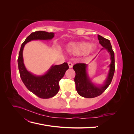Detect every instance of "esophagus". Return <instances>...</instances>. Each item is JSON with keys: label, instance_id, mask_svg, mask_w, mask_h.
Instances as JSON below:
<instances>
[{"label": "esophagus", "instance_id": "34e87169", "mask_svg": "<svg viewBox=\"0 0 134 134\" xmlns=\"http://www.w3.org/2000/svg\"><path fill=\"white\" fill-rule=\"evenodd\" d=\"M68 65H69V68H72V65H72V63H71L70 62H69L68 63Z\"/></svg>", "mask_w": 134, "mask_h": 134}]
</instances>
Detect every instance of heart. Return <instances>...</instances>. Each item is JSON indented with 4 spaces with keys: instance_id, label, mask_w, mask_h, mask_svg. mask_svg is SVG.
I'll return each instance as SVG.
<instances>
[{
    "instance_id": "b5f03b06",
    "label": "heart",
    "mask_w": 134,
    "mask_h": 134,
    "mask_svg": "<svg viewBox=\"0 0 134 134\" xmlns=\"http://www.w3.org/2000/svg\"><path fill=\"white\" fill-rule=\"evenodd\" d=\"M96 48V46L95 44H90L86 42L70 43L68 44L66 47L67 51L74 55L80 54L88 55L94 51Z\"/></svg>"
}]
</instances>
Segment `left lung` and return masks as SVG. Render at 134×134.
I'll list each match as a JSON object with an SVG mask.
<instances>
[{"label": "left lung", "mask_w": 134, "mask_h": 134, "mask_svg": "<svg viewBox=\"0 0 134 134\" xmlns=\"http://www.w3.org/2000/svg\"><path fill=\"white\" fill-rule=\"evenodd\" d=\"M98 39L99 43L106 49L111 55V63L109 65V70L107 78L104 84L100 86H96L93 84L87 72V64L84 63H78L75 64L72 67L75 71L74 82L75 83L76 90L78 94L85 98H92L100 96L106 90L111 84L114 75L115 66V54L109 40L98 35Z\"/></svg>", "instance_id": "obj_1"}]
</instances>
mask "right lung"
<instances>
[{"instance_id": "add662e5", "label": "right lung", "mask_w": 134, "mask_h": 134, "mask_svg": "<svg viewBox=\"0 0 134 134\" xmlns=\"http://www.w3.org/2000/svg\"><path fill=\"white\" fill-rule=\"evenodd\" d=\"M54 37L53 32L40 31L32 32L22 44L19 52L18 65L19 74L27 88L41 98L47 99L53 97L58 93L59 82L69 69L67 63L52 65L46 74L37 76L28 71L25 66L23 58V50L25 44L32 40H48Z\"/></svg>"}]
</instances>
